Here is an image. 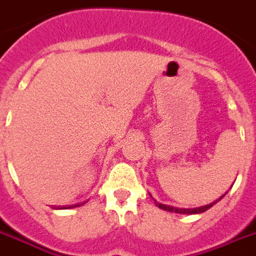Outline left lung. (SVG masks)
I'll return each mask as SVG.
<instances>
[{
	"mask_svg": "<svg viewBox=\"0 0 256 256\" xmlns=\"http://www.w3.org/2000/svg\"><path fill=\"white\" fill-rule=\"evenodd\" d=\"M227 193H224L223 196L220 198H218L216 202H210V204H208V206H200V208H193V210H185V208H174V206H165V204H161V202H157L156 200H154V202H156V206H158V208H161V210H168V212H176V214H202V212H206V210H210V206H214L216 202H219V200H222V198L226 196Z\"/></svg>",
	"mask_w": 256,
	"mask_h": 256,
	"instance_id": "left-lung-1",
	"label": "left lung"
}]
</instances>
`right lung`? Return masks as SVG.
Instances as JSON below:
<instances>
[{"label": "right lung", "mask_w": 256, "mask_h": 256, "mask_svg": "<svg viewBox=\"0 0 256 256\" xmlns=\"http://www.w3.org/2000/svg\"><path fill=\"white\" fill-rule=\"evenodd\" d=\"M66 208H67V206H66ZM68 208H72V206H68Z\"/></svg>", "instance_id": "1"}]
</instances>
